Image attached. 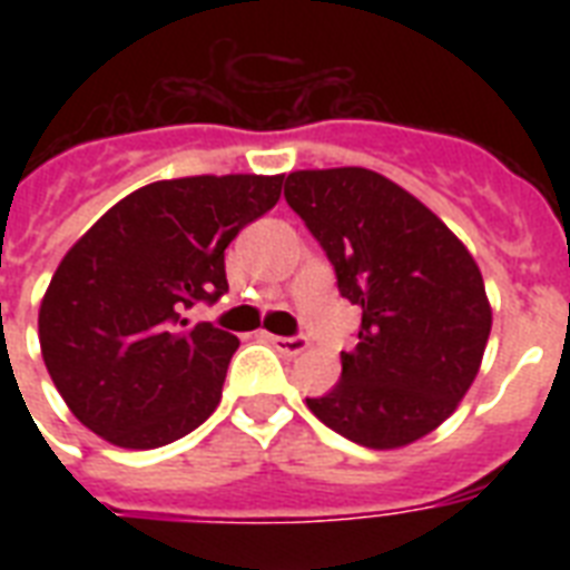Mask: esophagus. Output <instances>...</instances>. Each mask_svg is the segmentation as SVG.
<instances>
[{
  "label": "esophagus",
  "mask_w": 570,
  "mask_h": 570,
  "mask_svg": "<svg viewBox=\"0 0 570 570\" xmlns=\"http://www.w3.org/2000/svg\"><path fill=\"white\" fill-rule=\"evenodd\" d=\"M268 343L277 348V352H284V355L295 357L302 355L304 348H307V340L304 337H277V334H266Z\"/></svg>",
  "instance_id": "34e87169"
}]
</instances>
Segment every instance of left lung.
I'll list each match as a JSON object with an SVG mask.
<instances>
[{
  "label": "left lung",
  "instance_id": "obj_1",
  "mask_svg": "<svg viewBox=\"0 0 570 570\" xmlns=\"http://www.w3.org/2000/svg\"><path fill=\"white\" fill-rule=\"evenodd\" d=\"M286 204L302 215L361 307L343 375L307 407L370 450L434 432L476 379L491 302L464 242L411 191L370 168L293 171Z\"/></svg>",
  "mask_w": 570,
  "mask_h": 570
}]
</instances>
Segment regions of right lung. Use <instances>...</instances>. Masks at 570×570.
<instances>
[{"label": "right lung", "mask_w": 570, "mask_h": 570, "mask_svg": "<svg viewBox=\"0 0 570 570\" xmlns=\"http://www.w3.org/2000/svg\"><path fill=\"white\" fill-rule=\"evenodd\" d=\"M281 186L284 174L150 183L76 239L43 293L38 337L79 423L124 450H156L213 414L239 340L186 311L227 293L224 248Z\"/></svg>", "instance_id": "obj_1"}]
</instances>
